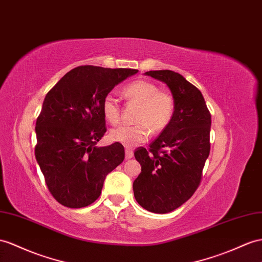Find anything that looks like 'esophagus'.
Segmentation results:
<instances>
[{
    "instance_id": "34e87169",
    "label": "esophagus",
    "mask_w": 262,
    "mask_h": 262,
    "mask_svg": "<svg viewBox=\"0 0 262 262\" xmlns=\"http://www.w3.org/2000/svg\"><path fill=\"white\" fill-rule=\"evenodd\" d=\"M133 156H134L133 150L129 149V148H126L125 149V157H126V159H130V158H133Z\"/></svg>"
}]
</instances>
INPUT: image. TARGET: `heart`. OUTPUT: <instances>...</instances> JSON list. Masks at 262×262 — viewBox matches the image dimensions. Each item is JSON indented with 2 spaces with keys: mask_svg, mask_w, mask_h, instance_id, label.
Instances as JSON below:
<instances>
[{
  "mask_svg": "<svg viewBox=\"0 0 262 262\" xmlns=\"http://www.w3.org/2000/svg\"><path fill=\"white\" fill-rule=\"evenodd\" d=\"M123 95L128 102L138 104L135 116L137 124L113 129L110 134L113 142L132 148L147 142L150 130L155 134L162 133L170 124L175 114V99L168 92L160 91L155 83L146 79L134 80L125 86ZM102 112L110 124H119L120 107L112 94L104 97Z\"/></svg>",
  "mask_w": 262,
  "mask_h": 262,
  "instance_id": "b5f03b06",
  "label": "heart"
}]
</instances>
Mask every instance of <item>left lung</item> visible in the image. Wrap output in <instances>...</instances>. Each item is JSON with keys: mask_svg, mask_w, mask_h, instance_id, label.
<instances>
[{"mask_svg": "<svg viewBox=\"0 0 262 262\" xmlns=\"http://www.w3.org/2000/svg\"><path fill=\"white\" fill-rule=\"evenodd\" d=\"M145 74L169 87L175 114L148 149L140 147L134 152L142 172L133 190L144 209L167 213L186 203L198 188L210 152L211 115L203 94L183 75L169 70Z\"/></svg>", "mask_w": 262, "mask_h": 262, "instance_id": "obj_1", "label": "left lung"}]
</instances>
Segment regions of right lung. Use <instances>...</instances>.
Here are the masks:
<instances>
[{"instance_id":"add662e5","label":"right lung","mask_w":262,"mask_h":262,"mask_svg":"<svg viewBox=\"0 0 262 262\" xmlns=\"http://www.w3.org/2000/svg\"><path fill=\"white\" fill-rule=\"evenodd\" d=\"M137 72L78 66L46 94L35 126V157L50 192L61 205L93 204L107 173L123 163V145L95 146L106 133L102 102L115 85Z\"/></svg>"}]
</instances>
